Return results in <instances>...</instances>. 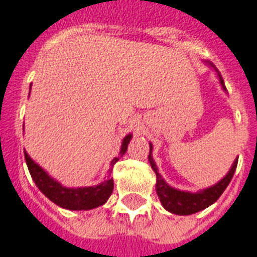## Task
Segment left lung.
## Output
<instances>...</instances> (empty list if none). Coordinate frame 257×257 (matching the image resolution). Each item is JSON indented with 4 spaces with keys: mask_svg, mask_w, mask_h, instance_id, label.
Instances as JSON below:
<instances>
[{
    "mask_svg": "<svg viewBox=\"0 0 257 257\" xmlns=\"http://www.w3.org/2000/svg\"><path fill=\"white\" fill-rule=\"evenodd\" d=\"M210 65L217 71V68L213 64ZM218 78H220V82L222 85V89L226 91L225 85H224V79L220 75V72H218ZM151 151L152 146L150 144V155H148V159H150V164H151V168L154 169V172L157 173V185H155V187H157V194H158L162 206L165 207V210H168L169 213L178 214V215H190V214L201 211V210H204L208 206H211L213 203H215L217 200L220 199L221 194L224 193L226 186L229 185L233 173H235V169H236V165H238V159H235L232 166H231V169H229V172L226 173L225 176L218 183H215V185L208 187V189H204V190L197 193L182 192V190L171 187V186L166 183L165 180L162 179V176L158 172V168H157L154 159H152Z\"/></svg>",
    "mask_w": 257,
    "mask_h": 257,
    "instance_id": "obj_1",
    "label": "left lung"
}]
</instances>
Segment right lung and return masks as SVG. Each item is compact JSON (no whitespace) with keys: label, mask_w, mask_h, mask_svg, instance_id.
<instances>
[{"label":"right lung","mask_w":257,"mask_h":257,"mask_svg":"<svg viewBox=\"0 0 257 257\" xmlns=\"http://www.w3.org/2000/svg\"><path fill=\"white\" fill-rule=\"evenodd\" d=\"M130 140H132V134L125 136L123 139L121 150H120L121 155L127 151V146H128ZM25 159H26V165H28V169L31 172L32 179L35 180L39 190L43 193L47 199H50L54 204L67 208V210H92V208H96V207L105 204L107 199L110 197L111 192H113V179L111 178L102 182L98 186L70 189V187L61 186L57 180L50 178L28 155L26 151H25ZM117 161L118 158H114L111 161L110 165L113 166Z\"/></svg>","instance_id":"add662e5"}]
</instances>
